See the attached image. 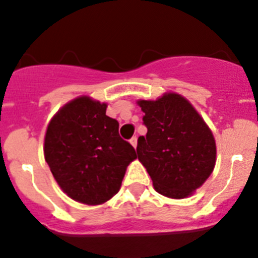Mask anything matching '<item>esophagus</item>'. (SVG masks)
<instances>
[{
	"label": "esophagus",
	"instance_id": "1",
	"mask_svg": "<svg viewBox=\"0 0 258 258\" xmlns=\"http://www.w3.org/2000/svg\"><path fill=\"white\" fill-rule=\"evenodd\" d=\"M131 145L133 146L134 149H136V147H137V137H133V138H132V140H131Z\"/></svg>",
	"mask_w": 258,
	"mask_h": 258
}]
</instances>
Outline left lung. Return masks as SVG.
I'll return each instance as SVG.
<instances>
[{
    "label": "left lung",
    "instance_id": "left-lung-1",
    "mask_svg": "<svg viewBox=\"0 0 258 258\" xmlns=\"http://www.w3.org/2000/svg\"><path fill=\"white\" fill-rule=\"evenodd\" d=\"M145 116L146 137L137 145L142 163L159 194L170 199L192 195L216 165V141L192 104L177 93L137 102Z\"/></svg>",
    "mask_w": 258,
    "mask_h": 258
}]
</instances>
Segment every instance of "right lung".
<instances>
[{
	"mask_svg": "<svg viewBox=\"0 0 258 258\" xmlns=\"http://www.w3.org/2000/svg\"><path fill=\"white\" fill-rule=\"evenodd\" d=\"M106 109L107 103L88 95L75 98L52 116L45 134V160L56 183L71 199L86 206L115 197L127 165L137 159Z\"/></svg>",
	"mask_w": 258,
	"mask_h": 258,
	"instance_id": "obj_1",
	"label": "right lung"
}]
</instances>
